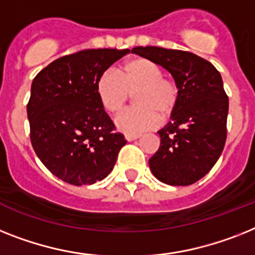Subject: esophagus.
<instances>
[{
  "instance_id": "1",
  "label": "esophagus",
  "mask_w": 255,
  "mask_h": 255,
  "mask_svg": "<svg viewBox=\"0 0 255 255\" xmlns=\"http://www.w3.org/2000/svg\"><path fill=\"white\" fill-rule=\"evenodd\" d=\"M126 140H129V142H131V140H135L139 138V134H126L125 135Z\"/></svg>"
}]
</instances>
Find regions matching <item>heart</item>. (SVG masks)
I'll use <instances>...</instances> for the list:
<instances>
[{
	"label": "heart",
	"mask_w": 255,
	"mask_h": 255,
	"mask_svg": "<svg viewBox=\"0 0 255 255\" xmlns=\"http://www.w3.org/2000/svg\"><path fill=\"white\" fill-rule=\"evenodd\" d=\"M134 94L135 107L116 119V125L126 134H138L156 126L159 116L168 119L180 100V87L173 78L164 75L156 62L144 57L125 61L119 73L107 70L96 82V95L103 108L117 115Z\"/></svg>",
	"instance_id": "1"
}]
</instances>
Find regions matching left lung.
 Wrapping results in <instances>:
<instances>
[{
	"mask_svg": "<svg viewBox=\"0 0 255 255\" xmlns=\"http://www.w3.org/2000/svg\"><path fill=\"white\" fill-rule=\"evenodd\" d=\"M132 53L165 67L180 87L177 108L157 131L160 147L148 160L151 172L164 184H194L215 165L226 144L228 96L220 73L185 50L135 47Z\"/></svg>",
	"mask_w": 255,
	"mask_h": 255,
	"instance_id": "1",
	"label": "left lung"
}]
</instances>
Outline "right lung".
<instances>
[{
    "label": "right lung",
    "mask_w": 255,
    "mask_h": 255,
    "mask_svg": "<svg viewBox=\"0 0 255 255\" xmlns=\"http://www.w3.org/2000/svg\"><path fill=\"white\" fill-rule=\"evenodd\" d=\"M129 49H85L44 67L27 104L29 136L41 163L67 184L82 186L112 172L125 136L96 95L98 78Z\"/></svg>",
    "instance_id": "obj_1"
}]
</instances>
